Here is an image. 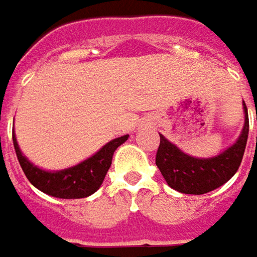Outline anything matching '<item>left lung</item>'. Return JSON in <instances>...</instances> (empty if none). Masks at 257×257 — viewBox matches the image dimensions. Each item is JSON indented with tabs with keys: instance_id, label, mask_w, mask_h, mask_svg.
Masks as SVG:
<instances>
[{
	"instance_id": "left-lung-1",
	"label": "left lung",
	"mask_w": 257,
	"mask_h": 257,
	"mask_svg": "<svg viewBox=\"0 0 257 257\" xmlns=\"http://www.w3.org/2000/svg\"><path fill=\"white\" fill-rule=\"evenodd\" d=\"M243 107L245 125L239 140L213 158L201 160L187 156L163 136H160L156 164L171 188L182 194L202 195L219 188L235 175L245 154L249 134V116L245 103Z\"/></svg>"
}]
</instances>
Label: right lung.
Returning a JSON list of instances; mask_svg holds the SVG:
<instances>
[{"label":"right lung","mask_w":257,"mask_h":257,"mask_svg":"<svg viewBox=\"0 0 257 257\" xmlns=\"http://www.w3.org/2000/svg\"><path fill=\"white\" fill-rule=\"evenodd\" d=\"M127 139L128 136H123L111 140L94 156L72 168L56 171V173H46L41 168L34 167L22 156L17 144L15 134H12V141L18 161L29 182L45 194L56 198H63V199L86 198L100 188L101 182L111 165V158L114 151Z\"/></svg>","instance_id":"obj_1"}]
</instances>
